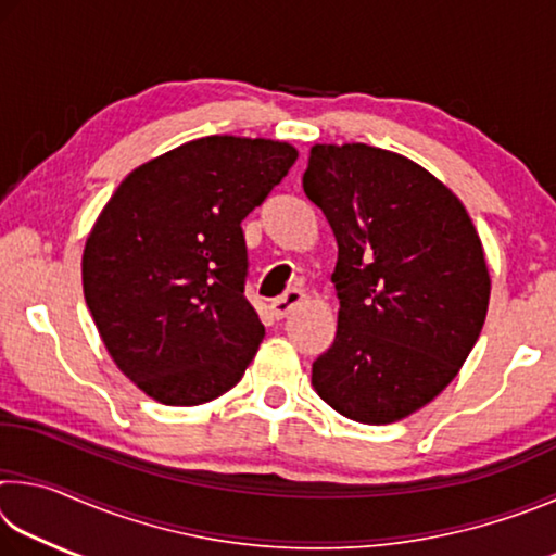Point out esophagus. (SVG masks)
Instances as JSON below:
<instances>
[{"label": "esophagus", "instance_id": "obj_1", "mask_svg": "<svg viewBox=\"0 0 556 556\" xmlns=\"http://www.w3.org/2000/svg\"><path fill=\"white\" fill-rule=\"evenodd\" d=\"M306 301V294L301 289H289L285 296H279V299H275L271 301V314H275L277 318H285V316H289L291 312H294V308H299L301 304H304Z\"/></svg>", "mask_w": 556, "mask_h": 556}]
</instances>
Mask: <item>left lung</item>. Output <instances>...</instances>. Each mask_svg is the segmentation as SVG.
Segmentation results:
<instances>
[{"mask_svg":"<svg viewBox=\"0 0 556 556\" xmlns=\"http://www.w3.org/2000/svg\"><path fill=\"white\" fill-rule=\"evenodd\" d=\"M301 184L336 235L341 299L312 384L343 417L392 425L473 351L491 301L483 242L451 188L388 149L314 144Z\"/></svg>","mask_w":556,"mask_h":556,"instance_id":"8db88e82","label":"left lung"}]
</instances>
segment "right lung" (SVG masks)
<instances>
[{
  "mask_svg": "<svg viewBox=\"0 0 556 556\" xmlns=\"http://www.w3.org/2000/svg\"><path fill=\"white\" fill-rule=\"evenodd\" d=\"M299 152L213 135L137 166L83 250V294L117 368L168 407L220 397L248 370L265 326L248 299L240 223Z\"/></svg>",
  "mask_w": 556,
  "mask_h": 556,
  "instance_id": "right-lung-1",
  "label": "right lung"
}]
</instances>
